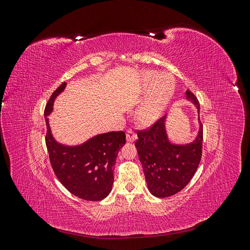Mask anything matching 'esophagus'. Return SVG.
Instances as JSON below:
<instances>
[{
	"instance_id": "esophagus-1",
	"label": "esophagus",
	"mask_w": 250,
	"mask_h": 250,
	"mask_svg": "<svg viewBox=\"0 0 250 250\" xmlns=\"http://www.w3.org/2000/svg\"><path fill=\"white\" fill-rule=\"evenodd\" d=\"M126 140L127 142H134L137 140V134L134 133L132 129H128L126 132Z\"/></svg>"
}]
</instances>
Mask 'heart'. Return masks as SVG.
<instances>
[{"label": "heart", "mask_w": 250, "mask_h": 250, "mask_svg": "<svg viewBox=\"0 0 250 250\" xmlns=\"http://www.w3.org/2000/svg\"><path fill=\"white\" fill-rule=\"evenodd\" d=\"M143 83L148 95L135 112V119L142 126H151L161 118L175 88V81L169 74L158 75L149 71L143 74Z\"/></svg>", "instance_id": "1"}]
</instances>
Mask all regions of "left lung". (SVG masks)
I'll return each mask as SVG.
<instances>
[{"mask_svg": "<svg viewBox=\"0 0 250 250\" xmlns=\"http://www.w3.org/2000/svg\"><path fill=\"white\" fill-rule=\"evenodd\" d=\"M187 99L200 109L197 98L186 92ZM199 116V115H198ZM199 121L196 139L185 145L172 144L166 130V116L157 120L148 129L138 130L135 147L145 174L148 190L158 198L170 197L190 183L197 170L202 153L203 130Z\"/></svg>", "mask_w": 250, "mask_h": 250, "instance_id": "1", "label": "left lung"}]
</instances>
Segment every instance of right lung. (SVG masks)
Here are the masks:
<instances>
[{"instance_id": "obj_1", "label": "right lung", "mask_w": 250, "mask_h": 250, "mask_svg": "<svg viewBox=\"0 0 250 250\" xmlns=\"http://www.w3.org/2000/svg\"><path fill=\"white\" fill-rule=\"evenodd\" d=\"M65 85L63 82L56 88L44 108L50 162L56 177L70 193L84 200L100 201L112 188L113 165L126 143V135L124 131L98 134L78 146H65L56 142L47 117L53 110L55 98L63 92Z\"/></svg>"}]
</instances>
